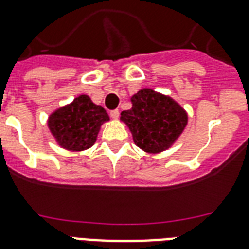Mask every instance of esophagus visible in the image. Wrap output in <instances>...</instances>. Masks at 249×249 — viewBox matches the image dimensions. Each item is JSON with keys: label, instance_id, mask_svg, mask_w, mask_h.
Returning <instances> with one entry per match:
<instances>
[{"label": "esophagus", "instance_id": "1", "mask_svg": "<svg viewBox=\"0 0 249 249\" xmlns=\"http://www.w3.org/2000/svg\"><path fill=\"white\" fill-rule=\"evenodd\" d=\"M109 116L112 117V119H119V116H120V111H119V109H112V111H109Z\"/></svg>", "mask_w": 249, "mask_h": 249}]
</instances>
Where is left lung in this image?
Returning <instances> with one entry per match:
<instances>
[{"label": "left lung", "instance_id": "8db88e82", "mask_svg": "<svg viewBox=\"0 0 249 249\" xmlns=\"http://www.w3.org/2000/svg\"><path fill=\"white\" fill-rule=\"evenodd\" d=\"M133 107L121 112L138 147L159 152L177 140L187 124V115L169 97L151 89L140 90L132 98Z\"/></svg>", "mask_w": 249, "mask_h": 249}]
</instances>
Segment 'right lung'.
Here are the masks:
<instances>
[{
  "instance_id": "right-lung-1",
  "label": "right lung",
  "mask_w": 249,
  "mask_h": 249,
  "mask_svg": "<svg viewBox=\"0 0 249 249\" xmlns=\"http://www.w3.org/2000/svg\"><path fill=\"white\" fill-rule=\"evenodd\" d=\"M108 120L101 106L94 105L88 95H80L73 103L58 109L49 119V128L60 146L73 151L93 146L99 126Z\"/></svg>"
}]
</instances>
